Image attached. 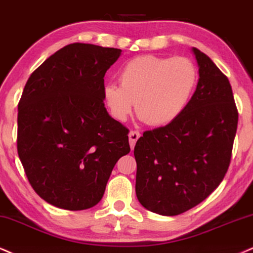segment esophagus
Returning <instances> with one entry per match:
<instances>
[{"label":"esophagus","instance_id":"obj_1","mask_svg":"<svg viewBox=\"0 0 253 253\" xmlns=\"http://www.w3.org/2000/svg\"><path fill=\"white\" fill-rule=\"evenodd\" d=\"M139 137H141V133H139L138 131H130L129 132V143H130V148H131V150L135 148L137 139H138Z\"/></svg>","mask_w":253,"mask_h":253}]
</instances>
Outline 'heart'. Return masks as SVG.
<instances>
[{"label":"heart","instance_id":"1","mask_svg":"<svg viewBox=\"0 0 253 253\" xmlns=\"http://www.w3.org/2000/svg\"><path fill=\"white\" fill-rule=\"evenodd\" d=\"M120 85L108 83L103 88V101L118 122L136 114L151 126L173 122L186 108L198 81L197 68L186 57L137 56L118 71Z\"/></svg>","mask_w":253,"mask_h":253}]
</instances>
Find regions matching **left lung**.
<instances>
[{
    "instance_id": "1",
    "label": "left lung",
    "mask_w": 253,
    "mask_h": 253,
    "mask_svg": "<svg viewBox=\"0 0 253 253\" xmlns=\"http://www.w3.org/2000/svg\"><path fill=\"white\" fill-rule=\"evenodd\" d=\"M199 80L184 111L135 145L136 196L145 209L177 216L219 185L231 161L238 124L229 80L209 56L192 48Z\"/></svg>"
}]
</instances>
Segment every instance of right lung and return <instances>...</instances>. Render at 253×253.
<instances>
[{
    "instance_id": "add662e5",
    "label": "right lung",
    "mask_w": 253,
    "mask_h": 253,
    "mask_svg": "<svg viewBox=\"0 0 253 253\" xmlns=\"http://www.w3.org/2000/svg\"><path fill=\"white\" fill-rule=\"evenodd\" d=\"M121 49L73 43L30 75L18 103L17 151L28 180L64 210L95 207L115 164L129 154V130L108 114L104 75Z\"/></svg>"
}]
</instances>
